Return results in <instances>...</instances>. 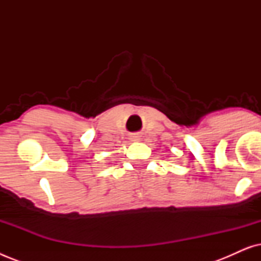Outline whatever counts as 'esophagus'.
Instances as JSON below:
<instances>
[{"label": "esophagus", "mask_w": 261, "mask_h": 261, "mask_svg": "<svg viewBox=\"0 0 261 261\" xmlns=\"http://www.w3.org/2000/svg\"><path fill=\"white\" fill-rule=\"evenodd\" d=\"M138 138H139V137H133L132 139H134V140H138Z\"/></svg>", "instance_id": "34e87169"}]
</instances>
